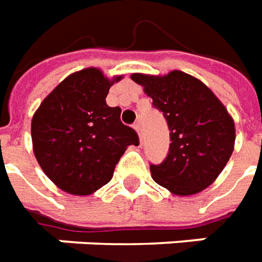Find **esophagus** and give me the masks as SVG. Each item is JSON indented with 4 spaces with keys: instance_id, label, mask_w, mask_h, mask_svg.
Wrapping results in <instances>:
<instances>
[{
    "instance_id": "esophagus-1",
    "label": "esophagus",
    "mask_w": 262,
    "mask_h": 262,
    "mask_svg": "<svg viewBox=\"0 0 262 262\" xmlns=\"http://www.w3.org/2000/svg\"><path fill=\"white\" fill-rule=\"evenodd\" d=\"M135 127H136V129H137V130H139V137H140V140L143 141V137H144V135H143V130H141V123L136 122L135 123Z\"/></svg>"
}]
</instances>
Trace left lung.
Wrapping results in <instances>:
<instances>
[{"label": "left lung", "instance_id": "1", "mask_svg": "<svg viewBox=\"0 0 262 262\" xmlns=\"http://www.w3.org/2000/svg\"><path fill=\"white\" fill-rule=\"evenodd\" d=\"M170 130V145L159 165H149L155 183L176 195L207 188L232 155L235 123L214 93L183 71L165 77L133 74Z\"/></svg>", "mask_w": 262, "mask_h": 262}]
</instances>
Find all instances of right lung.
I'll use <instances>...</instances> for the list:
<instances>
[{
	"label": "right lung",
	"mask_w": 262,
	"mask_h": 262,
	"mask_svg": "<svg viewBox=\"0 0 262 262\" xmlns=\"http://www.w3.org/2000/svg\"><path fill=\"white\" fill-rule=\"evenodd\" d=\"M110 81L97 69L67 77L43 100L31 122L34 154L60 189L89 195L113 179L127 145H139L133 127L121 122V108L108 107Z\"/></svg>",
	"instance_id": "add662e5"
}]
</instances>
